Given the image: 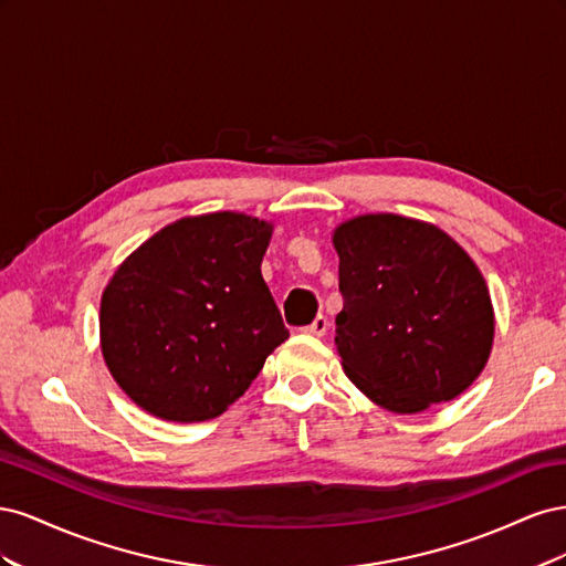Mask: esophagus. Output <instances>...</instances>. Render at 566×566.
Instances as JSON below:
<instances>
[{
	"instance_id": "obj_1",
	"label": "esophagus",
	"mask_w": 566,
	"mask_h": 566,
	"mask_svg": "<svg viewBox=\"0 0 566 566\" xmlns=\"http://www.w3.org/2000/svg\"><path fill=\"white\" fill-rule=\"evenodd\" d=\"M325 331H328V318H325V316H316V318L304 328L306 335H314V337L325 335Z\"/></svg>"
}]
</instances>
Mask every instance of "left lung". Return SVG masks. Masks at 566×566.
<instances>
[{
	"mask_svg": "<svg viewBox=\"0 0 566 566\" xmlns=\"http://www.w3.org/2000/svg\"><path fill=\"white\" fill-rule=\"evenodd\" d=\"M345 306L335 345L347 378L391 413L460 397L484 370L495 333L472 256L430 221L358 214L333 231Z\"/></svg>",
	"mask_w": 566,
	"mask_h": 566,
	"instance_id": "8db88e82",
	"label": "left lung"
}]
</instances>
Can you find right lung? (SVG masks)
Returning <instances> with one entry per match:
<instances>
[{
    "label": "right lung",
    "instance_id": "add662e5",
    "mask_svg": "<svg viewBox=\"0 0 566 566\" xmlns=\"http://www.w3.org/2000/svg\"><path fill=\"white\" fill-rule=\"evenodd\" d=\"M271 233V221L243 212L181 217L115 269L101 295V354L146 413L221 416L287 339L262 279Z\"/></svg>",
    "mask_w": 566,
    "mask_h": 566
}]
</instances>
